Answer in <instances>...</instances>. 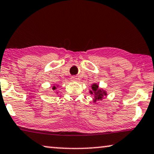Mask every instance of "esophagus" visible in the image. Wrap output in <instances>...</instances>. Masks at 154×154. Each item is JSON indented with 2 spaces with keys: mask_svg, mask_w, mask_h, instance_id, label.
<instances>
[{
  "mask_svg": "<svg viewBox=\"0 0 154 154\" xmlns=\"http://www.w3.org/2000/svg\"><path fill=\"white\" fill-rule=\"evenodd\" d=\"M71 81H72V82L77 81V77H71Z\"/></svg>",
  "mask_w": 154,
  "mask_h": 154,
  "instance_id": "34e87169",
  "label": "esophagus"
}]
</instances>
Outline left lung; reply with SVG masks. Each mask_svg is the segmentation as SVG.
<instances>
[{
	"mask_svg": "<svg viewBox=\"0 0 154 154\" xmlns=\"http://www.w3.org/2000/svg\"><path fill=\"white\" fill-rule=\"evenodd\" d=\"M91 89L89 90V93L91 95H93V101L96 103L98 101H102L104 97L107 96V91L103 88H100L98 84L94 83L91 86Z\"/></svg>",
	"mask_w": 154,
	"mask_h": 154,
	"instance_id": "obj_1",
	"label": "left lung"
}]
</instances>
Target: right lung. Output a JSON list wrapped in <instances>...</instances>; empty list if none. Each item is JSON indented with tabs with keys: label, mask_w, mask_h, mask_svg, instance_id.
<instances>
[{
	"label": "right lung",
	"mask_w": 154,
	"mask_h": 154,
	"mask_svg": "<svg viewBox=\"0 0 154 154\" xmlns=\"http://www.w3.org/2000/svg\"><path fill=\"white\" fill-rule=\"evenodd\" d=\"M59 87V85H55V86H53L52 87V89L53 90V91H55V90H56L57 89H58V87ZM56 94H58V91L56 92Z\"/></svg>",
	"instance_id": "right-lung-1"
}]
</instances>
